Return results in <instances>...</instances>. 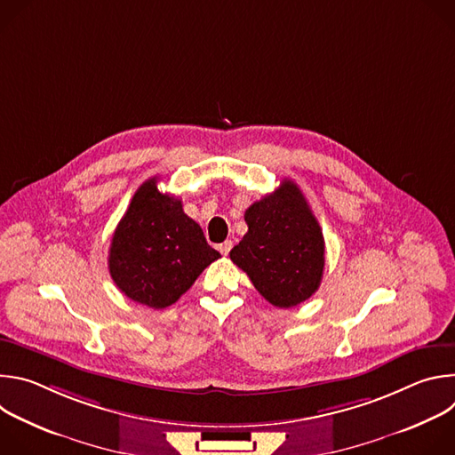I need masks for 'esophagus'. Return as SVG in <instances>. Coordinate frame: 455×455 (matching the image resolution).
Masks as SVG:
<instances>
[{
  "label": "esophagus",
  "instance_id": "34e87169",
  "mask_svg": "<svg viewBox=\"0 0 455 455\" xmlns=\"http://www.w3.org/2000/svg\"><path fill=\"white\" fill-rule=\"evenodd\" d=\"M218 250H220L223 255H228V251L232 250V241H225V243H221V244L218 246Z\"/></svg>",
  "mask_w": 455,
  "mask_h": 455
}]
</instances>
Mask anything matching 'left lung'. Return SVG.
<instances>
[{"label":"left lung","mask_w":455,"mask_h":455,"mask_svg":"<svg viewBox=\"0 0 455 455\" xmlns=\"http://www.w3.org/2000/svg\"><path fill=\"white\" fill-rule=\"evenodd\" d=\"M248 232L230 259L255 290L277 307L309 299L323 274V235L304 194L291 180L251 204L244 212Z\"/></svg>","instance_id":"8db88e82"}]
</instances>
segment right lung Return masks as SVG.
<instances>
[{
    "instance_id": "right-lung-1",
    "label": "right lung",
    "mask_w": 455,
    "mask_h": 455,
    "mask_svg": "<svg viewBox=\"0 0 455 455\" xmlns=\"http://www.w3.org/2000/svg\"><path fill=\"white\" fill-rule=\"evenodd\" d=\"M158 178L144 181L115 228L108 267L132 300L162 309L174 304L220 259L181 200L164 194Z\"/></svg>"
}]
</instances>
